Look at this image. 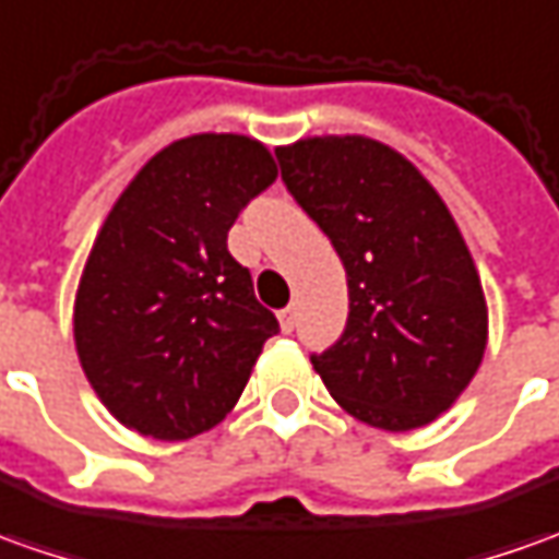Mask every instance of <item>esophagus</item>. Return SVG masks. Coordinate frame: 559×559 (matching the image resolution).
Wrapping results in <instances>:
<instances>
[{
	"mask_svg": "<svg viewBox=\"0 0 559 559\" xmlns=\"http://www.w3.org/2000/svg\"><path fill=\"white\" fill-rule=\"evenodd\" d=\"M278 324L284 333H290V330L296 328V309L294 306H287V309H281L278 311Z\"/></svg>",
	"mask_w": 559,
	"mask_h": 559,
	"instance_id": "esophagus-1",
	"label": "esophagus"
}]
</instances>
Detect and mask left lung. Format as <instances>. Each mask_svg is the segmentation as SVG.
Masks as SVG:
<instances>
[{"label": "left lung", "instance_id": "1", "mask_svg": "<svg viewBox=\"0 0 559 559\" xmlns=\"http://www.w3.org/2000/svg\"><path fill=\"white\" fill-rule=\"evenodd\" d=\"M281 177L348 281L340 343L311 364L333 401L382 431L435 423L487 352V296L450 207L397 150L360 134L278 146Z\"/></svg>", "mask_w": 559, "mask_h": 559}]
</instances>
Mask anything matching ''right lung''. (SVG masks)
<instances>
[{
    "mask_svg": "<svg viewBox=\"0 0 559 559\" xmlns=\"http://www.w3.org/2000/svg\"><path fill=\"white\" fill-rule=\"evenodd\" d=\"M278 165L245 134H192L124 186L82 269L79 364L124 428L189 440L226 419L278 321L226 248Z\"/></svg>",
    "mask_w": 559,
    "mask_h": 559,
    "instance_id": "right-lung-1",
    "label": "right lung"
}]
</instances>
